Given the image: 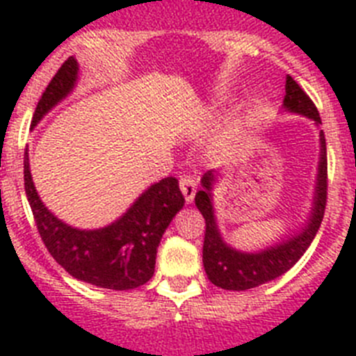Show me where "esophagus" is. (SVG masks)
<instances>
[{
  "label": "esophagus",
  "instance_id": "obj_1",
  "mask_svg": "<svg viewBox=\"0 0 356 356\" xmlns=\"http://www.w3.org/2000/svg\"><path fill=\"white\" fill-rule=\"evenodd\" d=\"M180 191L184 194L187 203H193L194 194H196V180L193 176H181L180 178Z\"/></svg>",
  "mask_w": 356,
  "mask_h": 356
}]
</instances>
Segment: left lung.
<instances>
[{
	"instance_id": "1",
	"label": "left lung",
	"mask_w": 356,
	"mask_h": 356,
	"mask_svg": "<svg viewBox=\"0 0 356 356\" xmlns=\"http://www.w3.org/2000/svg\"><path fill=\"white\" fill-rule=\"evenodd\" d=\"M284 110L291 114L305 115L312 119L316 127L321 124L319 112L312 99L307 96L292 76L285 81ZM319 163H317L316 193L310 216L305 226L294 235L280 237L271 246L259 251H241L226 244L216 221V210L212 203V191L219 180V172L210 169L201 178V188L196 193V207L205 217V242H203V266L209 280L225 291H248L259 287L271 280L287 273L298 260L303 257L308 246L312 244L319 229L326 207V191H328V163H326L325 131H319Z\"/></svg>"
}]
</instances>
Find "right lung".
<instances>
[{"instance_id": "1", "label": "right lung", "mask_w": 356, "mask_h": 356, "mask_svg": "<svg viewBox=\"0 0 356 356\" xmlns=\"http://www.w3.org/2000/svg\"><path fill=\"white\" fill-rule=\"evenodd\" d=\"M78 72L76 58L69 56L40 96L31 128L72 92ZM24 191L40 238L53 259L72 278L110 291H130L149 282L160 238L185 203L178 180L168 176L149 185L118 221L96 229L74 228L40 201L31 180L28 149L24 151Z\"/></svg>"}]
</instances>
